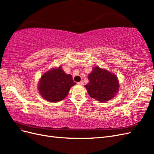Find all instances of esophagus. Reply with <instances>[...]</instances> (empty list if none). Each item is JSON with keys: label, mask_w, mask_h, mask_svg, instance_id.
Instances as JSON below:
<instances>
[{"label": "esophagus", "mask_w": 154, "mask_h": 154, "mask_svg": "<svg viewBox=\"0 0 154 154\" xmlns=\"http://www.w3.org/2000/svg\"><path fill=\"white\" fill-rule=\"evenodd\" d=\"M78 84L80 85H83V81H81V82H78Z\"/></svg>", "instance_id": "34e87169"}]
</instances>
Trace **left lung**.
I'll return each instance as SVG.
<instances>
[{"instance_id": "1", "label": "left lung", "mask_w": 154, "mask_h": 154, "mask_svg": "<svg viewBox=\"0 0 154 154\" xmlns=\"http://www.w3.org/2000/svg\"><path fill=\"white\" fill-rule=\"evenodd\" d=\"M86 87L89 96L97 101L105 102L113 98L118 91L119 82L115 74L95 67L88 76Z\"/></svg>"}]
</instances>
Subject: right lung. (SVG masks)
<instances>
[{
  "label": "right lung",
  "instance_id": "1",
  "mask_svg": "<svg viewBox=\"0 0 154 154\" xmlns=\"http://www.w3.org/2000/svg\"><path fill=\"white\" fill-rule=\"evenodd\" d=\"M75 84L71 74H67L62 67H59L44 73L40 78L38 88L44 99L57 102L64 99L71 87Z\"/></svg>",
  "mask_w": 154,
  "mask_h": 154
}]
</instances>
